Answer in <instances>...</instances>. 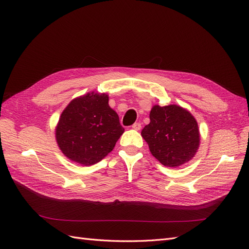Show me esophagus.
Masks as SVG:
<instances>
[{
    "label": "esophagus",
    "instance_id": "esophagus-1",
    "mask_svg": "<svg viewBox=\"0 0 249 249\" xmlns=\"http://www.w3.org/2000/svg\"><path fill=\"white\" fill-rule=\"evenodd\" d=\"M132 129L136 130V131H139L141 129V124L140 123H135L133 125H132Z\"/></svg>",
    "mask_w": 249,
    "mask_h": 249
}]
</instances>
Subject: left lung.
Wrapping results in <instances>:
<instances>
[{
  "label": "left lung",
  "mask_w": 249,
  "mask_h": 249,
  "mask_svg": "<svg viewBox=\"0 0 249 249\" xmlns=\"http://www.w3.org/2000/svg\"><path fill=\"white\" fill-rule=\"evenodd\" d=\"M149 119L141 136L158 161L176 168L192 160L199 147L200 134L196 119L189 111L175 104L155 105Z\"/></svg>",
  "instance_id": "1"
}]
</instances>
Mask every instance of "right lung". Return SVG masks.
Wrapping results in <instances>:
<instances>
[{"mask_svg":"<svg viewBox=\"0 0 249 249\" xmlns=\"http://www.w3.org/2000/svg\"><path fill=\"white\" fill-rule=\"evenodd\" d=\"M107 93L88 92L73 99L61 113L55 129L60 150L84 166L102 161L124 134Z\"/></svg>","mask_w":249,"mask_h":249,"instance_id":"add662e5","label":"right lung"}]
</instances>
